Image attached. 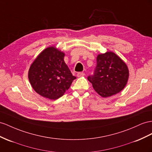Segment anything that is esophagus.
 Masks as SVG:
<instances>
[{
    "mask_svg": "<svg viewBox=\"0 0 152 152\" xmlns=\"http://www.w3.org/2000/svg\"><path fill=\"white\" fill-rule=\"evenodd\" d=\"M85 76V73L84 72H78L77 74V76L80 77H82Z\"/></svg>",
    "mask_w": 152,
    "mask_h": 152,
    "instance_id": "obj_1",
    "label": "esophagus"
}]
</instances>
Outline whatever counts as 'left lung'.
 <instances>
[{"mask_svg":"<svg viewBox=\"0 0 152 152\" xmlns=\"http://www.w3.org/2000/svg\"><path fill=\"white\" fill-rule=\"evenodd\" d=\"M96 61L94 75L87 78L95 91L103 98L121 91L129 77V70L124 61L111 51L98 54Z\"/></svg>","mask_w":152,"mask_h":152,"instance_id":"8db88e82","label":"left lung"}]
</instances>
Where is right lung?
I'll use <instances>...</instances> for the list:
<instances>
[{"instance_id": "1", "label": "right lung", "mask_w": 152, "mask_h": 152, "mask_svg": "<svg viewBox=\"0 0 152 152\" xmlns=\"http://www.w3.org/2000/svg\"><path fill=\"white\" fill-rule=\"evenodd\" d=\"M65 53L51 46L38 54L31 65L28 78L39 95L56 99L64 94L76 77L64 61Z\"/></svg>"}]
</instances>
